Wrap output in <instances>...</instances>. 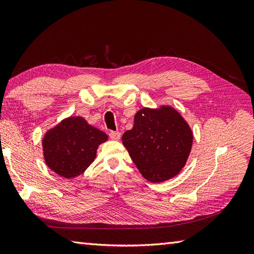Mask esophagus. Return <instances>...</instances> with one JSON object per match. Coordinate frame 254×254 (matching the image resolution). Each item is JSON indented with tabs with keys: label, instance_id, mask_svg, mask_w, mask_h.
Masks as SVG:
<instances>
[{
	"label": "esophagus",
	"instance_id": "34e87169",
	"mask_svg": "<svg viewBox=\"0 0 254 254\" xmlns=\"http://www.w3.org/2000/svg\"><path fill=\"white\" fill-rule=\"evenodd\" d=\"M109 137L111 139H115V141H118V139H120L121 137V133L120 132H116V131H110L109 132Z\"/></svg>",
	"mask_w": 254,
	"mask_h": 254
}]
</instances>
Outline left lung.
I'll return each instance as SVG.
<instances>
[{
	"label": "left lung",
	"mask_w": 254,
	"mask_h": 254,
	"mask_svg": "<svg viewBox=\"0 0 254 254\" xmlns=\"http://www.w3.org/2000/svg\"><path fill=\"white\" fill-rule=\"evenodd\" d=\"M192 141L190 127L171 107L139 110L133 128L122 136L133 163L145 179L155 183L179 174L191 152Z\"/></svg>",
	"instance_id": "obj_1"
}]
</instances>
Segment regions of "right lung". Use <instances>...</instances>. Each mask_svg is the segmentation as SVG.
I'll use <instances>...</instances> for the list:
<instances>
[{
    "mask_svg": "<svg viewBox=\"0 0 254 254\" xmlns=\"http://www.w3.org/2000/svg\"><path fill=\"white\" fill-rule=\"evenodd\" d=\"M107 139L105 132L89 126L85 119L69 117L48 131L42 139L45 160L56 174L71 179L88 168L98 145Z\"/></svg>",
    "mask_w": 254,
    "mask_h": 254,
    "instance_id": "obj_1",
    "label": "right lung"
}]
</instances>
